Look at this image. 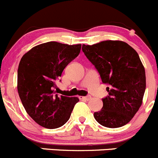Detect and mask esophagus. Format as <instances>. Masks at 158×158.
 <instances>
[{"instance_id": "34e87169", "label": "esophagus", "mask_w": 158, "mask_h": 158, "mask_svg": "<svg viewBox=\"0 0 158 158\" xmlns=\"http://www.w3.org/2000/svg\"><path fill=\"white\" fill-rule=\"evenodd\" d=\"M80 99L84 100V101H90L91 99V97L90 96H85V97H79Z\"/></svg>"}]
</instances>
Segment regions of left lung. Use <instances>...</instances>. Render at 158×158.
Masks as SVG:
<instances>
[{
	"mask_svg": "<svg viewBox=\"0 0 158 158\" xmlns=\"http://www.w3.org/2000/svg\"><path fill=\"white\" fill-rule=\"evenodd\" d=\"M82 51L94 66L108 95L95 120L110 128L122 127L132 119L142 104L146 88L145 70L138 54L127 43L105 40L82 45Z\"/></svg>",
	"mask_w": 158,
	"mask_h": 158,
	"instance_id": "8db88e82",
	"label": "left lung"
}]
</instances>
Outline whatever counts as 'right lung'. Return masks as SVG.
I'll use <instances>...</instances> for the list:
<instances>
[{
	"mask_svg": "<svg viewBox=\"0 0 158 158\" xmlns=\"http://www.w3.org/2000/svg\"><path fill=\"white\" fill-rule=\"evenodd\" d=\"M81 48V44L47 42L33 48L21 58L18 91L27 113L39 125L54 129L69 120L79 99L59 96L56 89L64 69L78 56Z\"/></svg>",
	"mask_w": 158,
	"mask_h": 158,
	"instance_id": "add662e5",
	"label": "right lung"
}]
</instances>
